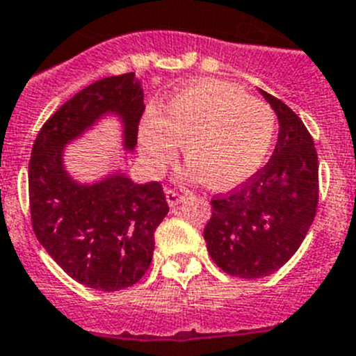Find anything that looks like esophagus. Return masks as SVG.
<instances>
[{
  "label": "esophagus",
  "instance_id": "obj_1",
  "mask_svg": "<svg viewBox=\"0 0 356 356\" xmlns=\"http://www.w3.org/2000/svg\"><path fill=\"white\" fill-rule=\"evenodd\" d=\"M165 198H167V204L169 207H176V205H180L184 202V196L180 193H176V191H165Z\"/></svg>",
  "mask_w": 356,
  "mask_h": 356
}]
</instances>
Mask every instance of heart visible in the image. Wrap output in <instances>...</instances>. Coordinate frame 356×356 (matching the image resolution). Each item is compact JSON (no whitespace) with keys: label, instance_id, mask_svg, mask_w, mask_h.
Masks as SVG:
<instances>
[{"label":"heart","instance_id":"1","mask_svg":"<svg viewBox=\"0 0 356 356\" xmlns=\"http://www.w3.org/2000/svg\"><path fill=\"white\" fill-rule=\"evenodd\" d=\"M275 138L273 108L216 79L187 85L138 125L140 154L151 171L169 165L184 145L187 178L211 189H231L252 178L266 165Z\"/></svg>","mask_w":356,"mask_h":356}]
</instances>
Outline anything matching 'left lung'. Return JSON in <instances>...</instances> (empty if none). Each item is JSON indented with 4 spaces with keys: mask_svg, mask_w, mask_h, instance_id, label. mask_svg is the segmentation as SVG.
Wrapping results in <instances>:
<instances>
[{
    "mask_svg": "<svg viewBox=\"0 0 356 356\" xmlns=\"http://www.w3.org/2000/svg\"><path fill=\"white\" fill-rule=\"evenodd\" d=\"M258 90L277 114V147L242 189L214 196L204 229L213 262L249 280L269 277L295 254L318 204V156L309 131L284 102Z\"/></svg>",
    "mask_w": 356,
    "mask_h": 356,
    "instance_id": "8db88e82",
    "label": "left lung"
}]
</instances>
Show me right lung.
Here are the masks:
<instances>
[{"label": "right lung", "instance_id": "1", "mask_svg": "<svg viewBox=\"0 0 356 356\" xmlns=\"http://www.w3.org/2000/svg\"><path fill=\"white\" fill-rule=\"evenodd\" d=\"M143 108L134 72L99 79L61 105L32 147L29 196L38 242L70 278L92 289H125L145 275L169 205L158 181L136 184L123 167L81 181L67 169V147L113 118L122 149L132 152Z\"/></svg>", "mask_w": 356, "mask_h": 356}]
</instances>
